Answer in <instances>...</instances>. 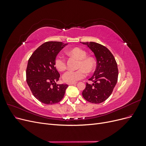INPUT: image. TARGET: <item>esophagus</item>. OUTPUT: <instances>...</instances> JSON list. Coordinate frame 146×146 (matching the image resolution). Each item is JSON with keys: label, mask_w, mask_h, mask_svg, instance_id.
Returning a JSON list of instances; mask_svg holds the SVG:
<instances>
[{"label": "esophagus", "mask_w": 146, "mask_h": 146, "mask_svg": "<svg viewBox=\"0 0 146 146\" xmlns=\"http://www.w3.org/2000/svg\"><path fill=\"white\" fill-rule=\"evenodd\" d=\"M68 84L69 85H76V84H77V83L76 82H75V83H68Z\"/></svg>", "instance_id": "1"}]
</instances>
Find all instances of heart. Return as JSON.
<instances>
[{
  "label": "heart",
  "mask_w": 146,
  "mask_h": 146,
  "mask_svg": "<svg viewBox=\"0 0 146 146\" xmlns=\"http://www.w3.org/2000/svg\"><path fill=\"white\" fill-rule=\"evenodd\" d=\"M68 54L74 56L79 60L77 70H69L63 76L64 81L68 83H75L86 76V72L90 73L94 70L96 66L94 60L90 56H86V52L82 48L74 47L68 51ZM56 68L60 71H64L66 69V62L62 55L56 56L54 61Z\"/></svg>",
  "instance_id": "heart-1"
}]
</instances>
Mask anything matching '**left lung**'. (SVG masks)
<instances>
[{"mask_svg": "<svg viewBox=\"0 0 146 146\" xmlns=\"http://www.w3.org/2000/svg\"><path fill=\"white\" fill-rule=\"evenodd\" d=\"M82 43L90 48L97 60L96 70L89 79L93 83H86L82 96L91 103L100 104L109 98L116 85L118 77L117 63L111 52L104 46L94 42Z\"/></svg>", "mask_w": 146, "mask_h": 146, "instance_id": "1", "label": "left lung"}]
</instances>
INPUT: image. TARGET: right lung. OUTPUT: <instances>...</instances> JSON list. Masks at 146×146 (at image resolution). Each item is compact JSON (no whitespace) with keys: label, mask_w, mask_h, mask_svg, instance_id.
Returning <instances> with one entry per match:
<instances>
[{"label":"right lung","mask_w":146,"mask_h":146,"mask_svg":"<svg viewBox=\"0 0 146 146\" xmlns=\"http://www.w3.org/2000/svg\"><path fill=\"white\" fill-rule=\"evenodd\" d=\"M68 44L46 42L36 48L28 61L26 80L33 95L41 103L52 105L63 98L67 84L57 85L60 75L54 61L60 51Z\"/></svg>","instance_id":"add662e5"}]
</instances>
